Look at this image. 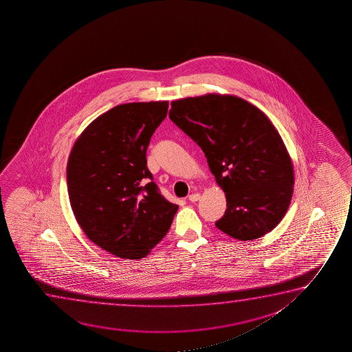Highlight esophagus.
<instances>
[{
  "mask_svg": "<svg viewBox=\"0 0 352 352\" xmlns=\"http://www.w3.org/2000/svg\"><path fill=\"white\" fill-rule=\"evenodd\" d=\"M199 198H201L199 193H192V195L188 196V201H190V202H197Z\"/></svg>",
  "mask_w": 352,
  "mask_h": 352,
  "instance_id": "34e87169",
  "label": "esophagus"
}]
</instances>
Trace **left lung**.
Instances as JSON below:
<instances>
[{
    "mask_svg": "<svg viewBox=\"0 0 352 352\" xmlns=\"http://www.w3.org/2000/svg\"><path fill=\"white\" fill-rule=\"evenodd\" d=\"M169 119L201 146L227 209L220 231L251 241L272 231L289 209L294 167L270 119L239 97L206 95L170 103Z\"/></svg>",
    "mask_w": 352,
    "mask_h": 352,
    "instance_id": "1",
    "label": "left lung"
}]
</instances>
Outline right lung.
I'll return each instance as SVG.
<instances>
[{
  "instance_id": "right-lung-1",
  "label": "right lung",
  "mask_w": 352,
  "mask_h": 352,
  "mask_svg": "<svg viewBox=\"0 0 352 352\" xmlns=\"http://www.w3.org/2000/svg\"><path fill=\"white\" fill-rule=\"evenodd\" d=\"M167 111L168 102L114 107L87 126L68 159V196L79 226L121 258L148 255L178 210L146 166L150 138Z\"/></svg>"
}]
</instances>
